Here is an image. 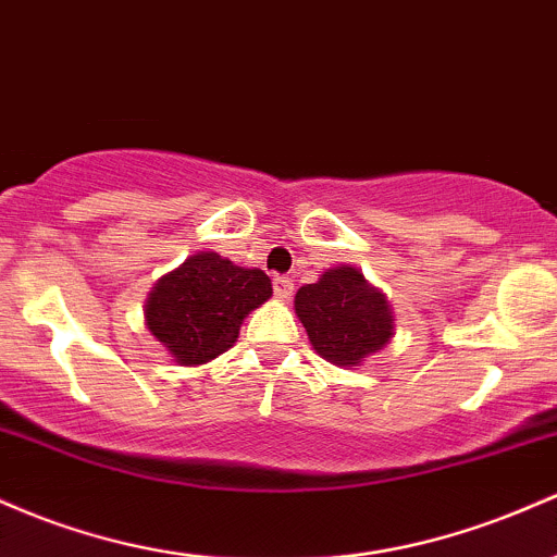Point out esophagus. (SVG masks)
I'll use <instances>...</instances> for the list:
<instances>
[{"label": "esophagus", "instance_id": "1", "mask_svg": "<svg viewBox=\"0 0 557 557\" xmlns=\"http://www.w3.org/2000/svg\"><path fill=\"white\" fill-rule=\"evenodd\" d=\"M274 296L280 298V301H288L293 296V280L290 277H274Z\"/></svg>", "mask_w": 557, "mask_h": 557}]
</instances>
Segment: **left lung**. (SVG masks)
Wrapping results in <instances>:
<instances>
[{
  "instance_id": "8db88e82",
  "label": "left lung",
  "mask_w": 557,
  "mask_h": 557,
  "mask_svg": "<svg viewBox=\"0 0 557 557\" xmlns=\"http://www.w3.org/2000/svg\"><path fill=\"white\" fill-rule=\"evenodd\" d=\"M298 320L314 351L330 364L357 370L394 338V309L386 293L357 267L335 264L296 293Z\"/></svg>"
}]
</instances>
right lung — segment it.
Segmentation results:
<instances>
[{
    "label": "right lung",
    "mask_w": 557,
    "mask_h": 557,
    "mask_svg": "<svg viewBox=\"0 0 557 557\" xmlns=\"http://www.w3.org/2000/svg\"><path fill=\"white\" fill-rule=\"evenodd\" d=\"M272 298L261 269L232 264L216 250H195L156 280L145 301V325L176 364L198 368L235 346L243 320Z\"/></svg>",
    "instance_id": "add662e5"
}]
</instances>
